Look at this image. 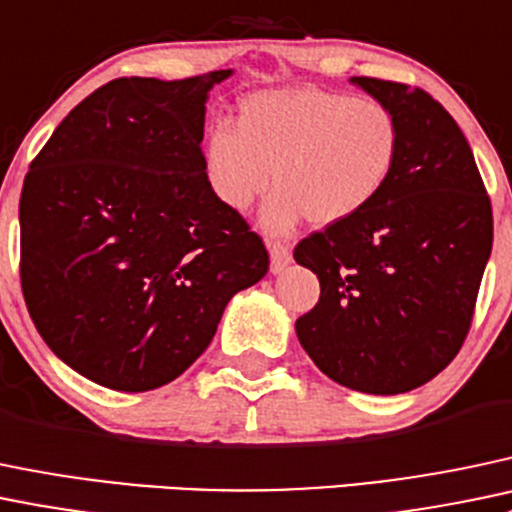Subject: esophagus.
I'll list each match as a JSON object with an SVG mask.
<instances>
[{"label":"esophagus","mask_w":512,"mask_h":512,"mask_svg":"<svg viewBox=\"0 0 512 512\" xmlns=\"http://www.w3.org/2000/svg\"><path fill=\"white\" fill-rule=\"evenodd\" d=\"M289 262H292V250H289L287 245H282V242H270V270H272V274H279V272L287 270Z\"/></svg>","instance_id":"1"}]
</instances>
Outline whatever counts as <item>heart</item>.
Segmentation results:
<instances>
[{
	"instance_id": "obj_1",
	"label": "heart",
	"mask_w": 512,
	"mask_h": 512,
	"mask_svg": "<svg viewBox=\"0 0 512 512\" xmlns=\"http://www.w3.org/2000/svg\"><path fill=\"white\" fill-rule=\"evenodd\" d=\"M400 159V125L385 105L321 88L242 98L238 125H215L203 144L213 196L245 211L272 184L260 225L289 233L309 215L336 225L378 201Z\"/></svg>"
}]
</instances>
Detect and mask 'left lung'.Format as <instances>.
I'll list each match as a JSON object with an SVG mask.
<instances>
[{
	"label": "left lung",
	"mask_w": 512,
	"mask_h": 512,
	"mask_svg": "<svg viewBox=\"0 0 512 512\" xmlns=\"http://www.w3.org/2000/svg\"><path fill=\"white\" fill-rule=\"evenodd\" d=\"M351 83L395 115L400 159L373 206L294 250L321 284L297 336L338 385L400 395L459 353L491 257L493 213L464 132L432 95L392 80Z\"/></svg>",
	"instance_id": "left-lung-1"
}]
</instances>
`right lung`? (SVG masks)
Instances as JSON below:
<instances>
[{
	"instance_id": "add662e5",
	"label": "right lung",
	"mask_w": 512,
	"mask_h": 512,
	"mask_svg": "<svg viewBox=\"0 0 512 512\" xmlns=\"http://www.w3.org/2000/svg\"><path fill=\"white\" fill-rule=\"evenodd\" d=\"M230 75L110 80L31 161L19 201L26 309L46 346L102 387L179 378L228 301L270 267L203 169L208 93Z\"/></svg>"
}]
</instances>
